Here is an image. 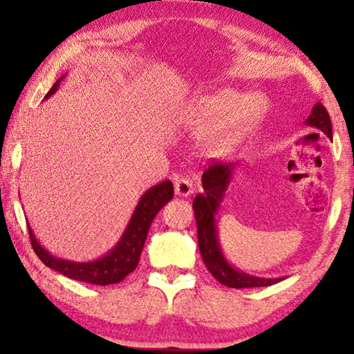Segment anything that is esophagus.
<instances>
[{
  "label": "esophagus",
  "instance_id": "34e87169",
  "mask_svg": "<svg viewBox=\"0 0 354 354\" xmlns=\"http://www.w3.org/2000/svg\"><path fill=\"white\" fill-rule=\"evenodd\" d=\"M175 194L178 196H189L194 194V183L189 178H179L175 183Z\"/></svg>",
  "mask_w": 354,
  "mask_h": 354
}]
</instances>
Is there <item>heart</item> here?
I'll return each mask as SVG.
<instances>
[{"label":"heart","mask_w":354,"mask_h":354,"mask_svg":"<svg viewBox=\"0 0 354 354\" xmlns=\"http://www.w3.org/2000/svg\"><path fill=\"white\" fill-rule=\"evenodd\" d=\"M266 104L261 97L221 88L195 97L184 107L181 120L189 127L207 124L201 133L203 148L209 154H223L236 145L242 134L262 115Z\"/></svg>","instance_id":"heart-1"}]
</instances>
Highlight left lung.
I'll use <instances>...</instances> for the list:
<instances>
[{
  "label": "left lung",
  "instance_id": "8db88e82",
  "mask_svg": "<svg viewBox=\"0 0 354 354\" xmlns=\"http://www.w3.org/2000/svg\"><path fill=\"white\" fill-rule=\"evenodd\" d=\"M306 124L313 128L320 129L329 139H333L331 118L322 103H317L313 107V112L306 120ZM236 164H220L212 162L203 173L201 181L205 194H200L194 200V211L196 220V231H198V247L203 261H205L207 270L212 277L226 287H234V289H245V287H267L277 284L281 278H257L251 277L243 272L236 270L230 262L225 259L221 253L217 226H215V214L223 200V194L230 185L232 171Z\"/></svg>",
  "mask_w": 354,
  "mask_h": 354
}]
</instances>
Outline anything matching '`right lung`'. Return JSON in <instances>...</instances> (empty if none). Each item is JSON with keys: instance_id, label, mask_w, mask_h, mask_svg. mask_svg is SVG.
<instances>
[{"instance_id": "add662e5", "label": "right lung", "mask_w": 354, "mask_h": 354, "mask_svg": "<svg viewBox=\"0 0 354 354\" xmlns=\"http://www.w3.org/2000/svg\"><path fill=\"white\" fill-rule=\"evenodd\" d=\"M64 77V76H62ZM62 77L55 82L45 98H50L57 91ZM173 198V184L170 179H165L158 185H154L142 195L133 212L129 223L124 230L122 239L106 256L100 257L92 262H71L67 259H59L41 247L37 239H35L31 226L28 225L29 239H31L32 250L39 259L46 267L59 272L64 277L82 281V283L97 284V286H109L117 284L128 277L131 272L136 270L139 263L143 245L147 241V234L149 226L160 209Z\"/></svg>"}]
</instances>
